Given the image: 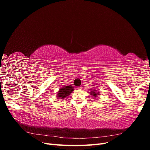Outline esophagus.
<instances>
[{
    "label": "esophagus",
    "mask_w": 150,
    "mask_h": 150,
    "mask_svg": "<svg viewBox=\"0 0 150 150\" xmlns=\"http://www.w3.org/2000/svg\"><path fill=\"white\" fill-rule=\"evenodd\" d=\"M78 89H79V90H81V89H83V88H82V87H81V86H79V87H78Z\"/></svg>",
    "instance_id": "34e87169"
}]
</instances>
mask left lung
I'll list each match as a JSON object with an SVG mask.
<instances>
[{
    "label": "left lung",
    "instance_id": "left-lung-1",
    "mask_svg": "<svg viewBox=\"0 0 150 150\" xmlns=\"http://www.w3.org/2000/svg\"><path fill=\"white\" fill-rule=\"evenodd\" d=\"M90 95H91L93 98H98V96H100V91H99L96 90V88H91L90 91L89 92Z\"/></svg>",
    "mask_w": 150,
    "mask_h": 150
}]
</instances>
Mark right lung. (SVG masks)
Returning <instances> with one entry per match:
<instances>
[{
	"label": "right lung",
	"instance_id": "obj_1",
	"mask_svg": "<svg viewBox=\"0 0 150 150\" xmlns=\"http://www.w3.org/2000/svg\"><path fill=\"white\" fill-rule=\"evenodd\" d=\"M74 90V87L71 85L69 86H64L61 87L59 91L56 94V97L57 98H61L62 99H64L66 97L69 96V94L73 92Z\"/></svg>",
	"mask_w": 150,
	"mask_h": 150
}]
</instances>
